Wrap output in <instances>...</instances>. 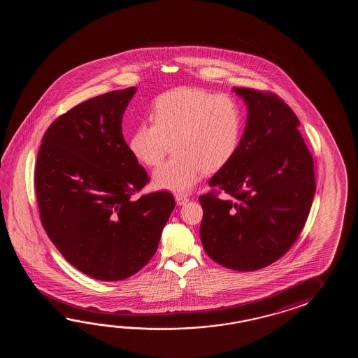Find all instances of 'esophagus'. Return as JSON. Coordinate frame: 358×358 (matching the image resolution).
I'll return each mask as SVG.
<instances>
[{"label": "esophagus", "instance_id": "esophagus-1", "mask_svg": "<svg viewBox=\"0 0 358 358\" xmlns=\"http://www.w3.org/2000/svg\"><path fill=\"white\" fill-rule=\"evenodd\" d=\"M176 201L178 205L182 206L185 205V203L189 201V198L187 197V196H184V194H176Z\"/></svg>", "mask_w": 358, "mask_h": 358}]
</instances>
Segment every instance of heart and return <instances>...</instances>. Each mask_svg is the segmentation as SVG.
<instances>
[{
	"label": "heart",
	"mask_w": 358,
	"mask_h": 358,
	"mask_svg": "<svg viewBox=\"0 0 358 358\" xmlns=\"http://www.w3.org/2000/svg\"><path fill=\"white\" fill-rule=\"evenodd\" d=\"M152 122L138 125L130 152L151 168L162 164L171 143L170 160L155 171L153 185L187 193L203 174L225 168L242 136V111L234 99L199 88H178L156 99Z\"/></svg>",
	"instance_id": "1"
}]
</instances>
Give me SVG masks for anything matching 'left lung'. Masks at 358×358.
I'll use <instances>...</instances> for the list:
<instances>
[{
  "mask_svg": "<svg viewBox=\"0 0 358 358\" xmlns=\"http://www.w3.org/2000/svg\"><path fill=\"white\" fill-rule=\"evenodd\" d=\"M248 115L234 157L199 196V236L221 266L255 271L284 256L303 229L316 192L315 170L296 114L270 92L234 88Z\"/></svg>",
  "mask_w": 358,
  "mask_h": 358,
  "instance_id": "1",
  "label": "left lung"
}]
</instances>
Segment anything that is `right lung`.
Instances as JSON below:
<instances>
[{
  "label": "right lung",
  "instance_id": "right-lung-1",
  "mask_svg": "<svg viewBox=\"0 0 358 358\" xmlns=\"http://www.w3.org/2000/svg\"><path fill=\"white\" fill-rule=\"evenodd\" d=\"M136 92H108L61 115L37 156L34 185L47 236L69 264L103 282L147 265L176 207L165 190L133 197L150 182L122 136Z\"/></svg>",
  "mask_w": 358,
  "mask_h": 358
}]
</instances>
